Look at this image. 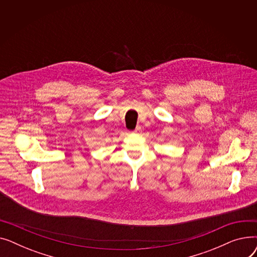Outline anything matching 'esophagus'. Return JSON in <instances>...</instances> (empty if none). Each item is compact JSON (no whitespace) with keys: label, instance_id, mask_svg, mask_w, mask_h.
Instances as JSON below:
<instances>
[{"label":"esophagus","instance_id":"34e87169","mask_svg":"<svg viewBox=\"0 0 257 257\" xmlns=\"http://www.w3.org/2000/svg\"><path fill=\"white\" fill-rule=\"evenodd\" d=\"M133 132H134V133H141V132H142V127H141V126H138L136 129L133 130Z\"/></svg>","mask_w":257,"mask_h":257}]
</instances>
